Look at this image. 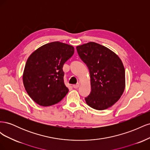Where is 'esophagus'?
I'll list each match as a JSON object with an SVG mask.
<instances>
[{
    "label": "esophagus",
    "mask_w": 150,
    "mask_h": 150,
    "mask_svg": "<svg viewBox=\"0 0 150 150\" xmlns=\"http://www.w3.org/2000/svg\"><path fill=\"white\" fill-rule=\"evenodd\" d=\"M79 87V83H77L76 84L73 85V88L74 89H77V88H78Z\"/></svg>",
    "instance_id": "1"
}]
</instances>
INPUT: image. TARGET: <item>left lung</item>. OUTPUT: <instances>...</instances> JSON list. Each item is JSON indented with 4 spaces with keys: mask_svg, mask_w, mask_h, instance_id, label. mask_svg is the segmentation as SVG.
<instances>
[{
    "mask_svg": "<svg viewBox=\"0 0 150 150\" xmlns=\"http://www.w3.org/2000/svg\"><path fill=\"white\" fill-rule=\"evenodd\" d=\"M81 59L88 67L91 92L85 101L97 110L111 107L125 90V70L115 53L102 45L91 42L76 47Z\"/></svg>",
    "mask_w": 150,
    "mask_h": 150,
    "instance_id": "8db88e82",
    "label": "left lung"
}]
</instances>
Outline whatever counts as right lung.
<instances>
[{
    "label": "right lung",
    "instance_id": "add662e5",
    "mask_svg": "<svg viewBox=\"0 0 150 150\" xmlns=\"http://www.w3.org/2000/svg\"><path fill=\"white\" fill-rule=\"evenodd\" d=\"M74 52L72 46L53 42L39 47L29 56L23 83L27 93L36 103L52 106L65 97L69 89L64 82L62 67Z\"/></svg>",
    "mask_w": 150,
    "mask_h": 150
}]
</instances>
